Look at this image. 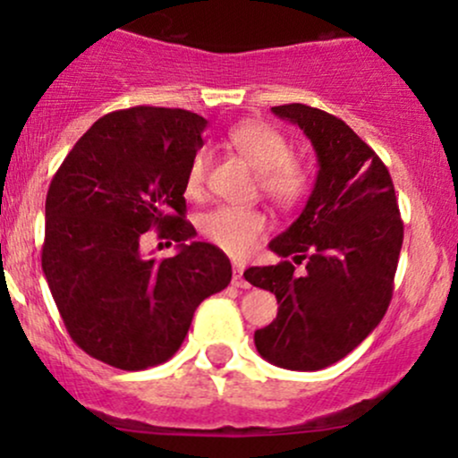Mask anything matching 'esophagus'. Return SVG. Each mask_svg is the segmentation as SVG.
<instances>
[{"mask_svg":"<svg viewBox=\"0 0 458 458\" xmlns=\"http://www.w3.org/2000/svg\"><path fill=\"white\" fill-rule=\"evenodd\" d=\"M243 271H245V265L243 262H234V277H233V284L236 288H250V282L243 277Z\"/></svg>","mask_w":458,"mask_h":458,"instance_id":"1","label":"esophagus"}]
</instances>
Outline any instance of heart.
Listing matches in <instances>:
<instances>
[{
  "label": "heart",
  "mask_w": 458,
  "mask_h": 458,
  "mask_svg": "<svg viewBox=\"0 0 458 458\" xmlns=\"http://www.w3.org/2000/svg\"><path fill=\"white\" fill-rule=\"evenodd\" d=\"M228 144L256 170L260 191L280 208H293L308 196L310 172L291 157V144L280 131L262 123H241L228 131ZM207 150L193 152L185 189L198 196L207 178ZM199 233L230 256H245L267 233V217L259 208L217 207L199 217Z\"/></svg>",
  "instance_id": "b5f03b06"
}]
</instances>
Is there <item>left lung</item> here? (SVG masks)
<instances>
[{
	"instance_id": "1",
	"label": "left lung",
	"mask_w": 458,
	"mask_h": 458,
	"mask_svg": "<svg viewBox=\"0 0 458 458\" xmlns=\"http://www.w3.org/2000/svg\"><path fill=\"white\" fill-rule=\"evenodd\" d=\"M271 112L308 135L318 176L297 222L269 243L284 260L243 273L280 303L254 343L271 364L320 370L381 323L392 301L403 219L386 163L344 120L301 103ZM301 261L307 269L297 274Z\"/></svg>"
}]
</instances>
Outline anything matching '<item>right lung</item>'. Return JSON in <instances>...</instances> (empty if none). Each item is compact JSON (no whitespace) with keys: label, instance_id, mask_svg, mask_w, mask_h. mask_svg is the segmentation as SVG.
Instances as JSON below:
<instances>
[{"label":"right lung","instance_id":"right-lung-1","mask_svg":"<svg viewBox=\"0 0 458 458\" xmlns=\"http://www.w3.org/2000/svg\"><path fill=\"white\" fill-rule=\"evenodd\" d=\"M207 120L187 109H120L98 118L57 167L45 204L43 271L72 343L120 370L170 360L193 312L233 277L228 256L185 219V176ZM179 243L146 259L143 236Z\"/></svg>","mask_w":458,"mask_h":458}]
</instances>
